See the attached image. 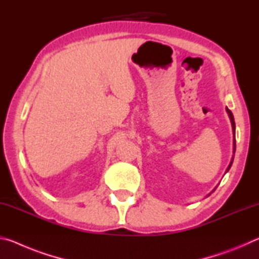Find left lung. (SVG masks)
Listing matches in <instances>:
<instances>
[{"label": "left lung", "instance_id": "1", "mask_svg": "<svg viewBox=\"0 0 259 259\" xmlns=\"http://www.w3.org/2000/svg\"><path fill=\"white\" fill-rule=\"evenodd\" d=\"M226 112H227V114H229V116H230V120H231V123H232V129H233V134H234V142H233V153H235V122H234V117H233V114H232V112L230 111L229 108H226ZM232 162H233V159H232V161H231V163H230V165H229V168H227V170L226 171H229L230 170V168H231V165H232Z\"/></svg>", "mask_w": 259, "mask_h": 259}]
</instances>
